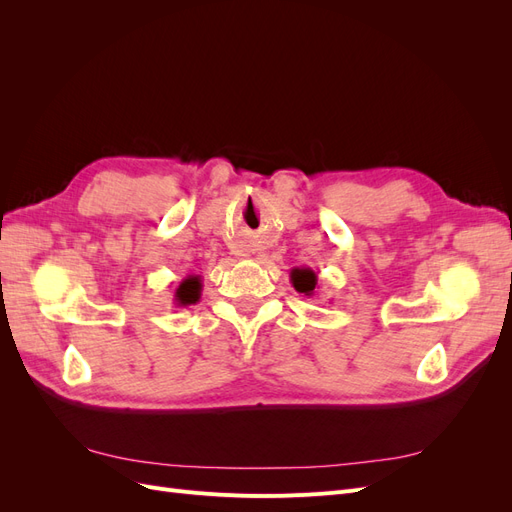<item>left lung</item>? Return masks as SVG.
Here are the masks:
<instances>
[{"mask_svg":"<svg viewBox=\"0 0 512 512\" xmlns=\"http://www.w3.org/2000/svg\"><path fill=\"white\" fill-rule=\"evenodd\" d=\"M290 282L294 290L305 294V297H312L318 288V275L309 267H294L290 271Z\"/></svg>","mask_w":512,"mask_h":512,"instance_id":"left-lung-1","label":"left lung"}]
</instances>
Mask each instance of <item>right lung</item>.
Masks as SVG:
<instances>
[{"instance_id":"1","label":"right lung","mask_w":512,"mask_h":512,"mask_svg":"<svg viewBox=\"0 0 512 512\" xmlns=\"http://www.w3.org/2000/svg\"><path fill=\"white\" fill-rule=\"evenodd\" d=\"M200 290H203V282H200V275H188L175 290V305L177 307H188L198 303Z\"/></svg>"}]
</instances>
